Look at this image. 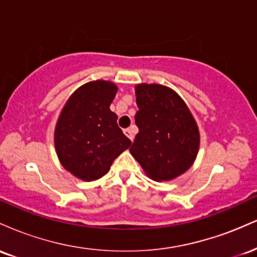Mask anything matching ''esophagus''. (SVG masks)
Listing matches in <instances>:
<instances>
[{
	"instance_id": "esophagus-1",
	"label": "esophagus",
	"mask_w": 257,
	"mask_h": 257,
	"mask_svg": "<svg viewBox=\"0 0 257 257\" xmlns=\"http://www.w3.org/2000/svg\"><path fill=\"white\" fill-rule=\"evenodd\" d=\"M124 134H125L126 137H128L129 139H131L132 141L134 140V129H133V126H132V128H126V129H124Z\"/></svg>"
}]
</instances>
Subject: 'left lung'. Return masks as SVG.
I'll return each mask as SVG.
<instances>
[{
	"label": "left lung",
	"mask_w": 257,
	"mask_h": 257,
	"mask_svg": "<svg viewBox=\"0 0 257 257\" xmlns=\"http://www.w3.org/2000/svg\"><path fill=\"white\" fill-rule=\"evenodd\" d=\"M139 133L129 151L155 181H169L193 164L198 153L196 120L178 94L161 84L135 88Z\"/></svg>",
	"instance_id": "8db88e82"
}]
</instances>
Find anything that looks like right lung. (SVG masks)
Returning <instances> with one entry per match:
<instances>
[{
    "label": "right lung",
    "mask_w": 257,
    "mask_h": 257,
    "mask_svg": "<svg viewBox=\"0 0 257 257\" xmlns=\"http://www.w3.org/2000/svg\"><path fill=\"white\" fill-rule=\"evenodd\" d=\"M117 87L94 81L79 87L67 100L55 126L58 157L67 172L84 181L104 176L132 141L110 110Z\"/></svg>",
    "instance_id": "right-lung-1"
}]
</instances>
